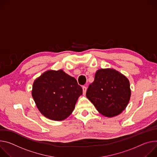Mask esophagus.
Instances as JSON below:
<instances>
[{"mask_svg":"<svg viewBox=\"0 0 157 157\" xmlns=\"http://www.w3.org/2000/svg\"><path fill=\"white\" fill-rule=\"evenodd\" d=\"M82 89H83V94L85 95L86 94V87L85 86H83L82 87Z\"/></svg>","mask_w":157,"mask_h":157,"instance_id":"esophagus-1","label":"esophagus"}]
</instances>
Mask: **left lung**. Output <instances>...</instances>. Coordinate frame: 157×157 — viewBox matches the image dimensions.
Here are the masks:
<instances>
[{
    "label": "left lung",
    "mask_w": 157,
    "mask_h": 157,
    "mask_svg": "<svg viewBox=\"0 0 157 157\" xmlns=\"http://www.w3.org/2000/svg\"><path fill=\"white\" fill-rule=\"evenodd\" d=\"M130 95L128 80L111 68L98 70L86 92V97L97 110L108 117L116 116L125 110Z\"/></svg>",
    "instance_id": "obj_1"
}]
</instances>
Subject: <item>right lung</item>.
I'll use <instances>...</instances> for the list:
<instances>
[{
	"label": "right lung",
	"instance_id": "1",
	"mask_svg": "<svg viewBox=\"0 0 157 157\" xmlns=\"http://www.w3.org/2000/svg\"><path fill=\"white\" fill-rule=\"evenodd\" d=\"M82 88L74 77L62 70L48 71L33 84L32 95L36 105L47 118L63 120L71 115Z\"/></svg>",
	"mask_w": 157,
	"mask_h": 157
}]
</instances>
